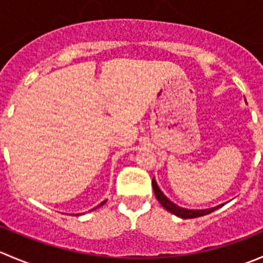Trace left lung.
Segmentation results:
<instances>
[{
    "label": "left lung",
    "mask_w": 263,
    "mask_h": 263,
    "mask_svg": "<svg viewBox=\"0 0 263 263\" xmlns=\"http://www.w3.org/2000/svg\"><path fill=\"white\" fill-rule=\"evenodd\" d=\"M153 188H154V192H155V196L156 198H158L159 202L161 203V206H163L165 210H168L169 213L177 215V216L182 217V219H193V217H200V216H203V215H208L210 213H213V211L217 210L219 208H221L222 205H219L216 206V208H213V209H206V210H187V209H183V208H179V206H177L176 203L172 202L171 200H169L168 197H166L165 195H164L163 192H161L160 190H159L158 184H156L155 179L153 178Z\"/></svg>",
    "instance_id": "left-lung-1"
}]
</instances>
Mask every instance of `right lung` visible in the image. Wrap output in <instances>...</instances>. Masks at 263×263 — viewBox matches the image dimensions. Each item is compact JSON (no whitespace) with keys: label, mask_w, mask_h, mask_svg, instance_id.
I'll return each instance as SVG.
<instances>
[{"label":"right lung","mask_w":263,"mask_h":263,"mask_svg":"<svg viewBox=\"0 0 263 263\" xmlns=\"http://www.w3.org/2000/svg\"><path fill=\"white\" fill-rule=\"evenodd\" d=\"M104 203H105V201H103V202H102V203H100V205H99V206H102V205H104Z\"/></svg>","instance_id":"1"}]
</instances>
